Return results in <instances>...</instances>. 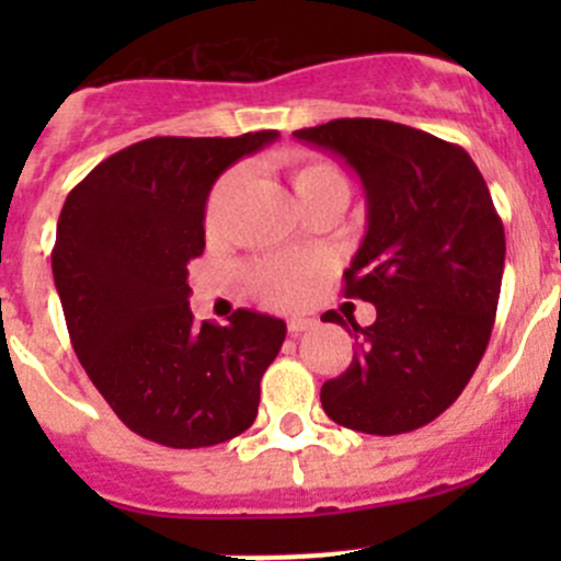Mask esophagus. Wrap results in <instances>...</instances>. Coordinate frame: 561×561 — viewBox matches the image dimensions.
<instances>
[{
    "label": "esophagus",
    "mask_w": 561,
    "mask_h": 561,
    "mask_svg": "<svg viewBox=\"0 0 561 561\" xmlns=\"http://www.w3.org/2000/svg\"><path fill=\"white\" fill-rule=\"evenodd\" d=\"M309 328H314L312 317H290V320H287V331H290L293 336H298V333L309 331Z\"/></svg>",
    "instance_id": "obj_1"
}]
</instances>
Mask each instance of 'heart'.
Segmentation results:
<instances>
[{"instance_id":"1","label":"heart","mask_w":561,"mask_h":561,"mask_svg":"<svg viewBox=\"0 0 561 561\" xmlns=\"http://www.w3.org/2000/svg\"><path fill=\"white\" fill-rule=\"evenodd\" d=\"M285 165L287 179H290L293 192L301 201V206H309L312 201L320 197H342L347 203L350 184L347 175L342 173V168L331 160H322V157L304 154V151H290L282 160ZM241 181H244V171L233 168L211 186L206 201V211H203V225H206L208 233H217L219 225H222L225 208H228L230 197L239 190ZM314 263L309 257H271L260 260L257 265H252L249 271V279H252L254 293L263 298L268 307L276 309H290L296 304H301L304 290H307V279L312 276Z\"/></svg>"}]
</instances>
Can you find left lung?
<instances>
[{"label": "left lung", "instance_id": "8db88e82", "mask_svg": "<svg viewBox=\"0 0 561 561\" xmlns=\"http://www.w3.org/2000/svg\"><path fill=\"white\" fill-rule=\"evenodd\" d=\"M298 140L342 157L366 192V236L344 296L375 304L347 371L320 390L325 415L364 434L415 432L467 388L491 339L505 271V228L472 157L386 122L333 118ZM325 322L344 320L336 312ZM347 328V325H344Z\"/></svg>", "mask_w": 561, "mask_h": 561}]
</instances>
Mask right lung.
<instances>
[{
  "label": "right lung",
  "mask_w": 561,
  "mask_h": 561,
  "mask_svg": "<svg viewBox=\"0 0 561 561\" xmlns=\"http://www.w3.org/2000/svg\"><path fill=\"white\" fill-rule=\"evenodd\" d=\"M276 140L149 138L100 162L67 195L50 252L72 350L118 421L165 448H208L257 417L260 377L285 342L276 317L195 322L190 260L206 247L214 181Z\"/></svg>",
  "instance_id": "add662e5"
}]
</instances>
